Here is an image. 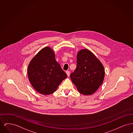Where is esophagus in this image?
I'll return each mask as SVG.
<instances>
[{
	"label": "esophagus",
	"instance_id": "esophagus-1",
	"mask_svg": "<svg viewBox=\"0 0 133 133\" xmlns=\"http://www.w3.org/2000/svg\"><path fill=\"white\" fill-rule=\"evenodd\" d=\"M66 74H67V76H70V72L69 71H67L66 72Z\"/></svg>",
	"mask_w": 133,
	"mask_h": 133
}]
</instances>
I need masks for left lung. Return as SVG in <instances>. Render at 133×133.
<instances>
[{
	"label": "left lung",
	"mask_w": 133,
	"mask_h": 133,
	"mask_svg": "<svg viewBox=\"0 0 133 133\" xmlns=\"http://www.w3.org/2000/svg\"><path fill=\"white\" fill-rule=\"evenodd\" d=\"M104 77V66L95 55L88 49L79 51L76 69L70 75L79 93L84 95L93 94L101 85Z\"/></svg>",
	"instance_id": "obj_1"
}]
</instances>
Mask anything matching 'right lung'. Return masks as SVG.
<instances>
[{"label":"right lung","mask_w":133,"mask_h":133,"mask_svg":"<svg viewBox=\"0 0 133 133\" xmlns=\"http://www.w3.org/2000/svg\"><path fill=\"white\" fill-rule=\"evenodd\" d=\"M27 72L33 87L43 95L54 93L67 77L56 61L54 51L49 47L43 48L33 58Z\"/></svg>","instance_id":"1"}]
</instances>
